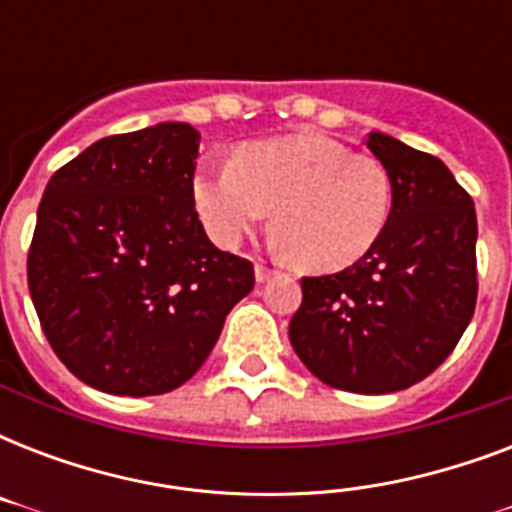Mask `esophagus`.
<instances>
[{
	"mask_svg": "<svg viewBox=\"0 0 512 512\" xmlns=\"http://www.w3.org/2000/svg\"><path fill=\"white\" fill-rule=\"evenodd\" d=\"M271 268H268V265H263V263H257L255 265V279L260 281V284H263V281H268L271 279Z\"/></svg>",
	"mask_w": 512,
	"mask_h": 512,
	"instance_id": "obj_1",
	"label": "esophagus"
}]
</instances>
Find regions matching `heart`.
Masks as SVG:
<instances>
[{
	"mask_svg": "<svg viewBox=\"0 0 512 512\" xmlns=\"http://www.w3.org/2000/svg\"><path fill=\"white\" fill-rule=\"evenodd\" d=\"M191 191L201 223L225 249L239 247L273 209L279 252L313 273L369 255L393 209V180L380 159L311 132L247 143L233 162L204 159Z\"/></svg>",
	"mask_w": 512,
	"mask_h": 512,
	"instance_id": "obj_1",
	"label": "heart"
}]
</instances>
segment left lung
Masks as SVG:
<instances>
[{"label": "left lung", "mask_w": 512, "mask_h": 512, "mask_svg": "<svg viewBox=\"0 0 512 512\" xmlns=\"http://www.w3.org/2000/svg\"><path fill=\"white\" fill-rule=\"evenodd\" d=\"M393 180L380 241L332 276L303 279L289 340L321 382L350 393H396L425 380L476 311V207L441 159L369 132Z\"/></svg>", "instance_id": "obj_1"}]
</instances>
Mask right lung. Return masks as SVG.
I'll list each match as a JSON object with an SVG mask.
<instances>
[{
    "instance_id": "1",
    "label": "right lung",
    "mask_w": 512,
    "mask_h": 512,
    "mask_svg": "<svg viewBox=\"0 0 512 512\" xmlns=\"http://www.w3.org/2000/svg\"><path fill=\"white\" fill-rule=\"evenodd\" d=\"M199 140L183 122L111 135L44 188L28 292L55 356L103 393L180 388L255 287L252 263L220 252L193 207Z\"/></svg>"
}]
</instances>
